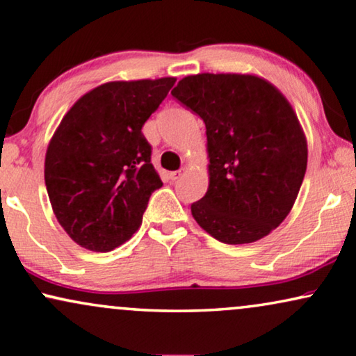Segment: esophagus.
I'll return each instance as SVG.
<instances>
[{"label":"esophagus","instance_id":"esophagus-1","mask_svg":"<svg viewBox=\"0 0 356 356\" xmlns=\"http://www.w3.org/2000/svg\"><path fill=\"white\" fill-rule=\"evenodd\" d=\"M185 174V169H179V171H174V172H169V179L172 180V182H176V180H179L180 177H182Z\"/></svg>","mask_w":356,"mask_h":356}]
</instances>
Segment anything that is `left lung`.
Instances as JSON below:
<instances>
[{
    "mask_svg": "<svg viewBox=\"0 0 356 356\" xmlns=\"http://www.w3.org/2000/svg\"><path fill=\"white\" fill-rule=\"evenodd\" d=\"M171 95L206 123L209 188L191 216L223 244H249L289 216L307 168V143L291 104L252 74H202Z\"/></svg>",
    "mask_w": 356,
    "mask_h": 356,
    "instance_id": "obj_1",
    "label": "left lung"
}]
</instances>
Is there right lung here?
<instances>
[{
	"label": "right lung",
	"mask_w": 356,
	"mask_h": 356,
	"mask_svg": "<svg viewBox=\"0 0 356 356\" xmlns=\"http://www.w3.org/2000/svg\"><path fill=\"white\" fill-rule=\"evenodd\" d=\"M176 77L107 82L79 98L50 139L44 179L58 223L83 249L111 252L143 223L163 185L143 127Z\"/></svg>",
	"instance_id": "obj_1"
}]
</instances>
